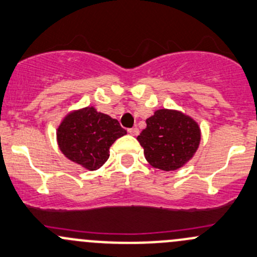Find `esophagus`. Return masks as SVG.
<instances>
[{
    "label": "esophagus",
    "mask_w": 257,
    "mask_h": 257,
    "mask_svg": "<svg viewBox=\"0 0 257 257\" xmlns=\"http://www.w3.org/2000/svg\"><path fill=\"white\" fill-rule=\"evenodd\" d=\"M128 133L131 134V136H138V134H139V129L138 128H131V129H128Z\"/></svg>",
    "instance_id": "esophagus-1"
}]
</instances>
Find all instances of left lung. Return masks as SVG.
<instances>
[{"instance_id":"1","label":"left lung","mask_w":257,"mask_h":257,"mask_svg":"<svg viewBox=\"0 0 257 257\" xmlns=\"http://www.w3.org/2000/svg\"><path fill=\"white\" fill-rule=\"evenodd\" d=\"M137 139L151 166L175 171L193 158L201 142V129L190 115L164 108L148 118L147 128Z\"/></svg>"}]
</instances>
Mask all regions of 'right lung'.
Wrapping results in <instances>:
<instances>
[{"instance_id": "obj_1", "label": "right lung", "mask_w": 257, "mask_h": 257, "mask_svg": "<svg viewBox=\"0 0 257 257\" xmlns=\"http://www.w3.org/2000/svg\"><path fill=\"white\" fill-rule=\"evenodd\" d=\"M126 131L119 121L94 107L70 112L61 120L56 139L61 153L72 163L94 171L109 158V148Z\"/></svg>"}]
</instances>
